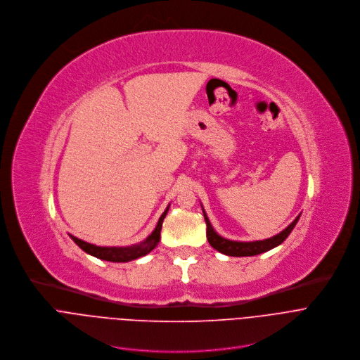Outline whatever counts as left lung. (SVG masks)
Segmentation results:
<instances>
[{"mask_svg": "<svg viewBox=\"0 0 360 360\" xmlns=\"http://www.w3.org/2000/svg\"><path fill=\"white\" fill-rule=\"evenodd\" d=\"M201 208H202V205H201ZM202 215H204V220L207 224V240H208L210 245L214 250H217L219 252L229 255V257H252V255H258V254L266 252V251L278 247L279 244H282L286 240V237L291 234V231L294 230V227L297 226V223L301 217V214H300L288 227L271 238L257 240V241H233V240L221 237L217 231L212 229L204 208H202Z\"/></svg>", "mask_w": 360, "mask_h": 360, "instance_id": "left-lung-1", "label": "left lung"}]
</instances>
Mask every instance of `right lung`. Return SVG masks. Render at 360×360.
I'll return each instance as SVG.
<instances>
[{
	"instance_id": "obj_1",
	"label": "right lung",
	"mask_w": 360,
	"mask_h": 360,
	"mask_svg": "<svg viewBox=\"0 0 360 360\" xmlns=\"http://www.w3.org/2000/svg\"><path fill=\"white\" fill-rule=\"evenodd\" d=\"M169 207H170V204L166 207L165 212L160 215L158 226L152 231V234L146 240H143L139 244H133V245H127V247H99V245L82 241V240H79L74 236H70V234H69V237L74 240V243L81 250H84L86 254L92 255V257H96V258L103 259V261H110V262H129V261L137 259L140 257L148 255L150 251H153L158 247V244L160 241V231H162L163 220L167 215Z\"/></svg>"
}]
</instances>
